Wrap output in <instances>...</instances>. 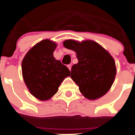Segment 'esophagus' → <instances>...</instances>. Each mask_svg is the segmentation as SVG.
I'll list each match as a JSON object with an SVG mask.
<instances>
[{"label":"esophagus","instance_id":"34e87169","mask_svg":"<svg viewBox=\"0 0 135 135\" xmlns=\"http://www.w3.org/2000/svg\"><path fill=\"white\" fill-rule=\"evenodd\" d=\"M67 67L68 68H69V70H71V67H72V65H67Z\"/></svg>","mask_w":135,"mask_h":135}]
</instances>
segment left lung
I'll list each match as a JSON object with an SVG mask.
<instances>
[{"instance_id":"8db88e82","label":"left lung","mask_w":135,"mask_h":135,"mask_svg":"<svg viewBox=\"0 0 135 135\" xmlns=\"http://www.w3.org/2000/svg\"><path fill=\"white\" fill-rule=\"evenodd\" d=\"M65 47L76 53L78 62L73 65L70 77L79 86L80 92L89 99L105 95L114 81L115 62L102 47L91 40L80 43L64 41Z\"/></svg>"}]
</instances>
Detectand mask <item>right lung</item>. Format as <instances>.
<instances>
[{"mask_svg":"<svg viewBox=\"0 0 135 135\" xmlns=\"http://www.w3.org/2000/svg\"><path fill=\"white\" fill-rule=\"evenodd\" d=\"M57 45L48 40L33 47L23 58L22 70L23 80L33 96L47 100L57 92L64 78L70 71L53 57Z\"/></svg>","mask_w":135,"mask_h":135,"instance_id":"1","label":"right lung"}]
</instances>
